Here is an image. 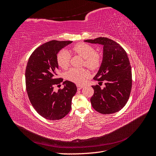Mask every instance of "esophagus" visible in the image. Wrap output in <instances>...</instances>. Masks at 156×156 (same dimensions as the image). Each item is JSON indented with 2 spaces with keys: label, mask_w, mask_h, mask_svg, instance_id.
<instances>
[{
  "label": "esophagus",
  "mask_w": 156,
  "mask_h": 156,
  "mask_svg": "<svg viewBox=\"0 0 156 156\" xmlns=\"http://www.w3.org/2000/svg\"><path fill=\"white\" fill-rule=\"evenodd\" d=\"M77 87L78 90H81V88H83L84 87L83 85H81V84H77Z\"/></svg>",
  "instance_id": "esophagus-1"
}]
</instances>
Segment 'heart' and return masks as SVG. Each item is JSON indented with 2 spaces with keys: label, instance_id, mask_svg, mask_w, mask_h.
Here are the masks:
<instances>
[{
  "label": "heart",
  "instance_id": "1",
  "mask_svg": "<svg viewBox=\"0 0 156 156\" xmlns=\"http://www.w3.org/2000/svg\"><path fill=\"white\" fill-rule=\"evenodd\" d=\"M72 50L74 53L84 58L83 64L89 69L94 70L100 67L101 57L100 55L95 53V50L91 45L84 43H79L75 45ZM69 53L66 50L60 51L56 56L58 65L64 69L69 66ZM65 75L68 81L77 84H82L88 77L89 72L84 68H71Z\"/></svg>",
  "mask_w": 156,
  "mask_h": 156
}]
</instances>
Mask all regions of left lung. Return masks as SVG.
I'll use <instances>...</instances> for the list:
<instances>
[{
    "label": "left lung",
    "mask_w": 156,
    "mask_h": 156,
    "mask_svg": "<svg viewBox=\"0 0 156 156\" xmlns=\"http://www.w3.org/2000/svg\"><path fill=\"white\" fill-rule=\"evenodd\" d=\"M84 41L103 46L102 62L94 79L101 83L103 81L105 87L92 86L94 90L90 98L92 107L104 115L120 111L128 101L132 87L131 68L126 51L107 37Z\"/></svg>",
    "instance_id": "8db88e82"
}]
</instances>
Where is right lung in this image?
I'll use <instances>...</instances> for the list:
<instances>
[{
	"mask_svg": "<svg viewBox=\"0 0 156 156\" xmlns=\"http://www.w3.org/2000/svg\"><path fill=\"white\" fill-rule=\"evenodd\" d=\"M72 43V41H48L36 49L28 60L25 71L28 96L36 112L45 119L60 120L72 108V98L77 90L73 83L65 81L62 89L54 90V87L63 81L56 77V56L61 49Z\"/></svg>",
	"mask_w": 156,
	"mask_h": 156,
	"instance_id": "1",
	"label": "right lung"
}]
</instances>
